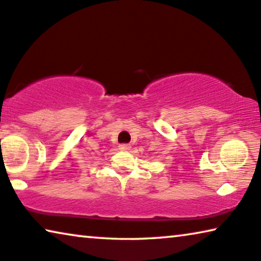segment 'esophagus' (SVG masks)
I'll return each mask as SVG.
<instances>
[{
  "label": "esophagus",
  "mask_w": 261,
  "mask_h": 261,
  "mask_svg": "<svg viewBox=\"0 0 261 261\" xmlns=\"http://www.w3.org/2000/svg\"><path fill=\"white\" fill-rule=\"evenodd\" d=\"M130 149H131L130 144H120L119 145V150H122V151H129Z\"/></svg>",
  "instance_id": "1"
}]
</instances>
